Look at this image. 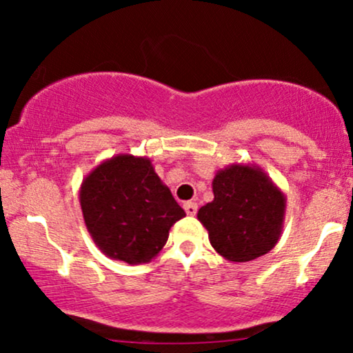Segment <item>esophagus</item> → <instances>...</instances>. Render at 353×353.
<instances>
[{
  "label": "esophagus",
  "mask_w": 353,
  "mask_h": 353,
  "mask_svg": "<svg viewBox=\"0 0 353 353\" xmlns=\"http://www.w3.org/2000/svg\"><path fill=\"white\" fill-rule=\"evenodd\" d=\"M182 208H184L185 214H188V216H196V212H197V204H196V202H184V205H182Z\"/></svg>",
  "instance_id": "34e87169"
}]
</instances>
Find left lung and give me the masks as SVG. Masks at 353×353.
Returning <instances> with one entry per match:
<instances>
[{"label": "left lung", "mask_w": 353, "mask_h": 353, "mask_svg": "<svg viewBox=\"0 0 353 353\" xmlns=\"http://www.w3.org/2000/svg\"><path fill=\"white\" fill-rule=\"evenodd\" d=\"M214 201L197 212L210 245L229 262H249L274 249L285 219V194L255 164L216 172Z\"/></svg>", "instance_id": "1"}]
</instances>
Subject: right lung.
<instances>
[{"label": "right lung", "mask_w": 353, "mask_h": 353, "mask_svg": "<svg viewBox=\"0 0 353 353\" xmlns=\"http://www.w3.org/2000/svg\"><path fill=\"white\" fill-rule=\"evenodd\" d=\"M84 224L101 252L125 264H148L163 250L169 230L185 216L149 157L117 154L83 179Z\"/></svg>", "instance_id": "right-lung-1"}]
</instances>
